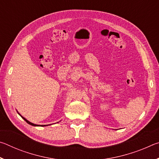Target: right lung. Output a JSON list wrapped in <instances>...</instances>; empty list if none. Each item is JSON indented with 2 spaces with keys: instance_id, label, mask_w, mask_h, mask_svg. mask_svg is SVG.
I'll return each mask as SVG.
<instances>
[{
  "instance_id": "obj_1",
  "label": "right lung",
  "mask_w": 159,
  "mask_h": 159,
  "mask_svg": "<svg viewBox=\"0 0 159 159\" xmlns=\"http://www.w3.org/2000/svg\"><path fill=\"white\" fill-rule=\"evenodd\" d=\"M21 118H23V119L24 120H25V121L26 122V123H29V125H33V126H38V125H36V124H34V123H31V122H29V120H26V118H24V117H22V116H21ZM41 126H45V125H41Z\"/></svg>"
}]
</instances>
